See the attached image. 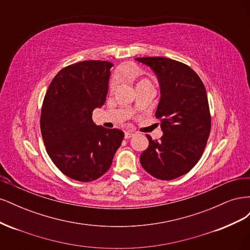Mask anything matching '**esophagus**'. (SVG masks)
Listing matches in <instances>:
<instances>
[{"label":"esophagus","mask_w":250,"mask_h":250,"mask_svg":"<svg viewBox=\"0 0 250 250\" xmlns=\"http://www.w3.org/2000/svg\"><path fill=\"white\" fill-rule=\"evenodd\" d=\"M133 135V132H131V131H127V132H125V139H130L131 137Z\"/></svg>","instance_id":"1"}]
</instances>
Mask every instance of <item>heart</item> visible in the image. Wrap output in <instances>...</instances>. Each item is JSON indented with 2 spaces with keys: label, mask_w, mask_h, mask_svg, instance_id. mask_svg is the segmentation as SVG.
Masks as SVG:
<instances>
[{
  "label": "heart",
  "mask_w": 250,
  "mask_h": 250,
  "mask_svg": "<svg viewBox=\"0 0 250 250\" xmlns=\"http://www.w3.org/2000/svg\"><path fill=\"white\" fill-rule=\"evenodd\" d=\"M144 83H149L147 80H140L139 81V83H138V85H141V84H144ZM137 85V86H138ZM113 86H115V82H113V81H111L110 82V84H109V89L111 90L112 88H113Z\"/></svg>",
  "instance_id": "heart-1"
}]
</instances>
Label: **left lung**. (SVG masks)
<instances>
[{"mask_svg":"<svg viewBox=\"0 0 250 250\" xmlns=\"http://www.w3.org/2000/svg\"><path fill=\"white\" fill-rule=\"evenodd\" d=\"M150 66L161 85L155 117L164 131L160 140L147 135L149 146L141 165L161 180L175 179L198 163L209 137L211 118L203 82L190 66L165 57H138Z\"/></svg>","mask_w":250,"mask_h":250,"instance_id":"1","label":"left lung"}]
</instances>
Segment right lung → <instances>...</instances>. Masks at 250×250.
<instances>
[{"label": "right lung", "instance_id": "right-lung-1", "mask_svg": "<svg viewBox=\"0 0 250 250\" xmlns=\"http://www.w3.org/2000/svg\"><path fill=\"white\" fill-rule=\"evenodd\" d=\"M111 62L86 60L60 70L43 98L41 131L47 153L65 176L89 183L110 168L124 132L93 122L106 99Z\"/></svg>", "mask_w": 250, "mask_h": 250}]
</instances>
